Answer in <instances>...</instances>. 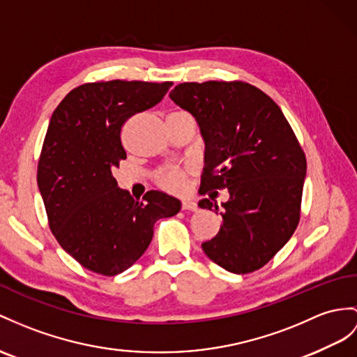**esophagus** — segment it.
<instances>
[{"mask_svg":"<svg viewBox=\"0 0 357 357\" xmlns=\"http://www.w3.org/2000/svg\"><path fill=\"white\" fill-rule=\"evenodd\" d=\"M181 208H183V211H197V203L185 199V202H181Z\"/></svg>","mask_w":357,"mask_h":357,"instance_id":"1","label":"esophagus"}]
</instances>
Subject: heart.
<instances>
[{
    "label": "heart",
    "mask_w": 357,
    "mask_h": 357,
    "mask_svg": "<svg viewBox=\"0 0 357 357\" xmlns=\"http://www.w3.org/2000/svg\"><path fill=\"white\" fill-rule=\"evenodd\" d=\"M186 180L188 172L178 168H165L158 174V181L160 188L174 194L183 192L186 188Z\"/></svg>",
    "instance_id": "b5f03b06"
}]
</instances>
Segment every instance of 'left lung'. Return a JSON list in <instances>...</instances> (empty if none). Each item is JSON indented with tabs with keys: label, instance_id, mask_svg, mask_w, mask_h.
<instances>
[{
	"label": "left lung",
	"instance_id": "left-lung-1",
	"mask_svg": "<svg viewBox=\"0 0 357 357\" xmlns=\"http://www.w3.org/2000/svg\"><path fill=\"white\" fill-rule=\"evenodd\" d=\"M171 100L195 116L206 142L202 194L227 188L218 234L206 256L234 274L262 268L300 221L306 155L280 107L245 82L180 83ZM199 207L218 206L208 198Z\"/></svg>",
	"mask_w": 357,
	"mask_h": 357
}]
</instances>
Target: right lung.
Masks as SVG:
<instances>
[{"mask_svg":"<svg viewBox=\"0 0 357 357\" xmlns=\"http://www.w3.org/2000/svg\"><path fill=\"white\" fill-rule=\"evenodd\" d=\"M171 82H95L73 89L51 116L38 163L50 229L89 271L116 275L149 248L154 222L180 211L177 198L150 190L135 199L112 169L127 158L121 128L154 107Z\"/></svg>","mask_w":357,"mask_h":357,"instance_id":"1","label":"right lung"}]
</instances>
